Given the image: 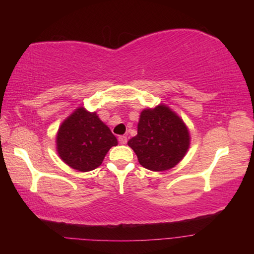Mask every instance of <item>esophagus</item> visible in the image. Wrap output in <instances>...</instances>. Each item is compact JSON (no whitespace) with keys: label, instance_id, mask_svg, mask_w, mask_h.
<instances>
[{"label":"esophagus","instance_id":"1","mask_svg":"<svg viewBox=\"0 0 254 254\" xmlns=\"http://www.w3.org/2000/svg\"><path fill=\"white\" fill-rule=\"evenodd\" d=\"M119 142L121 144H126L127 143V136H125V135H120Z\"/></svg>","mask_w":254,"mask_h":254}]
</instances>
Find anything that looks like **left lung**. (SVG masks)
<instances>
[{"label":"left lung","mask_w":254,"mask_h":254,"mask_svg":"<svg viewBox=\"0 0 254 254\" xmlns=\"http://www.w3.org/2000/svg\"><path fill=\"white\" fill-rule=\"evenodd\" d=\"M190 144L189 127L175 111L164 104L142 110L137 135L128 141L138 163L156 172L175 168L185 157Z\"/></svg>","instance_id":"1"}]
</instances>
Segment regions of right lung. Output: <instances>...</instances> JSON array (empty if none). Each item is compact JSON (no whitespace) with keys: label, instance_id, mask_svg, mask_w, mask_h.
Wrapping results in <instances>:
<instances>
[{"label":"right lung","instance_id":"right-lung-1","mask_svg":"<svg viewBox=\"0 0 254 254\" xmlns=\"http://www.w3.org/2000/svg\"><path fill=\"white\" fill-rule=\"evenodd\" d=\"M117 144V137L97 112H89L83 106L62 121L57 134L59 157L81 172L98 168L107 151Z\"/></svg>","mask_w":254,"mask_h":254}]
</instances>
